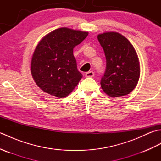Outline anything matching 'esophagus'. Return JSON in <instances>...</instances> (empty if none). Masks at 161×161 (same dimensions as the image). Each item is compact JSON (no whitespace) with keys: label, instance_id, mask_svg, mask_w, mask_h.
Wrapping results in <instances>:
<instances>
[{"label":"esophagus","instance_id":"34e87169","mask_svg":"<svg viewBox=\"0 0 161 161\" xmlns=\"http://www.w3.org/2000/svg\"><path fill=\"white\" fill-rule=\"evenodd\" d=\"M94 76V72L89 71L85 74V77H93Z\"/></svg>","mask_w":161,"mask_h":161}]
</instances>
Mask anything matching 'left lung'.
Wrapping results in <instances>:
<instances>
[{"instance_id": "1", "label": "left lung", "mask_w": 161, "mask_h": 161, "mask_svg": "<svg viewBox=\"0 0 161 161\" xmlns=\"http://www.w3.org/2000/svg\"><path fill=\"white\" fill-rule=\"evenodd\" d=\"M97 39L107 60L100 81L102 90L111 97L129 94L137 85L141 74L134 47L124 36L115 32L98 35Z\"/></svg>"}]
</instances>
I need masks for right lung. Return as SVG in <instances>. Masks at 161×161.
<instances>
[{
	"label": "right lung",
	"instance_id": "add662e5",
	"mask_svg": "<svg viewBox=\"0 0 161 161\" xmlns=\"http://www.w3.org/2000/svg\"><path fill=\"white\" fill-rule=\"evenodd\" d=\"M88 35L68 28L54 30L40 41L33 53L31 73L41 89L62 98L73 91L82 77L73 48Z\"/></svg>",
	"mask_w": 161,
	"mask_h": 161
}]
</instances>
